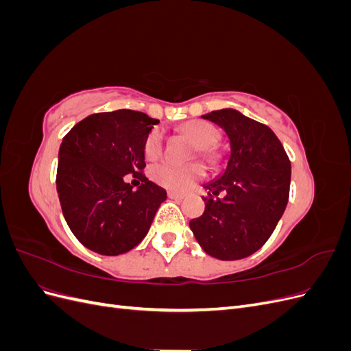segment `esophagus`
Wrapping results in <instances>:
<instances>
[{
  "label": "esophagus",
  "mask_w": 351,
  "mask_h": 351,
  "mask_svg": "<svg viewBox=\"0 0 351 351\" xmlns=\"http://www.w3.org/2000/svg\"><path fill=\"white\" fill-rule=\"evenodd\" d=\"M168 197H169V199H174V200H183V199H184V195L176 193V192H168Z\"/></svg>",
  "instance_id": "1"
}]
</instances>
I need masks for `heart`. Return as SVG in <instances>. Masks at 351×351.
<instances>
[{"label":"heart","mask_w":351,"mask_h":351,"mask_svg":"<svg viewBox=\"0 0 351 351\" xmlns=\"http://www.w3.org/2000/svg\"><path fill=\"white\" fill-rule=\"evenodd\" d=\"M184 132L196 142L199 154L208 161H215L218 154L214 146L219 139V130L215 125L208 121L195 120L184 124ZM164 149V133L159 129H154L146 136L143 145L145 158L156 159ZM205 176V168L202 164L178 165L171 161L158 162L151 168V177L155 183L174 192H184L186 189L192 187L199 178Z\"/></svg>","instance_id":"b5f03b06"}]
</instances>
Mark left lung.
Wrapping results in <instances>:
<instances>
[{
	"label": "left lung",
	"instance_id": "left-lung-1",
	"mask_svg": "<svg viewBox=\"0 0 351 351\" xmlns=\"http://www.w3.org/2000/svg\"><path fill=\"white\" fill-rule=\"evenodd\" d=\"M218 124L230 141L227 167L204 184L205 212L189 222L209 256L237 261L259 250L282 217L290 193L291 164L268 125L224 108L202 115ZM221 191L222 198H212Z\"/></svg>",
	"mask_w": 351,
	"mask_h": 351
}]
</instances>
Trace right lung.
Returning a JSON list of instances; mask_svg holds the SVG:
<instances>
[{
	"label": "right lung",
	"instance_id": "1",
	"mask_svg": "<svg viewBox=\"0 0 351 351\" xmlns=\"http://www.w3.org/2000/svg\"><path fill=\"white\" fill-rule=\"evenodd\" d=\"M159 121L139 111L92 114L64 136L58 152L57 192L67 226L84 247L117 256L149 231L167 192L142 173L143 145ZM143 184L133 191L123 176Z\"/></svg>",
	"mask_w": 351,
	"mask_h": 351
}]
</instances>
